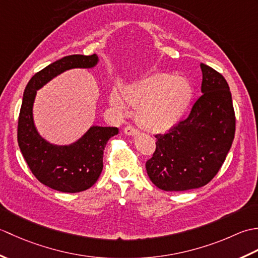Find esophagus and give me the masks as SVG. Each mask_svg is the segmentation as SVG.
Returning a JSON list of instances; mask_svg holds the SVG:
<instances>
[{
  "label": "esophagus",
  "mask_w": 258,
  "mask_h": 258,
  "mask_svg": "<svg viewBox=\"0 0 258 258\" xmlns=\"http://www.w3.org/2000/svg\"><path fill=\"white\" fill-rule=\"evenodd\" d=\"M124 133L126 135H136L139 133V130L135 127L133 125H127L126 127L124 128Z\"/></svg>",
  "instance_id": "esophagus-1"
}]
</instances>
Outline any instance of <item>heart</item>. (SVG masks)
<instances>
[{
    "label": "heart",
    "mask_w": 258,
    "mask_h": 258,
    "mask_svg": "<svg viewBox=\"0 0 258 258\" xmlns=\"http://www.w3.org/2000/svg\"><path fill=\"white\" fill-rule=\"evenodd\" d=\"M193 96V90L183 78L156 73L141 80L127 89L124 97L138 109V122L145 130L160 132L176 124L183 116ZM112 105L123 107L120 98L113 94Z\"/></svg>",
    "instance_id": "obj_1"
}]
</instances>
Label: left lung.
I'll list each match as a JSON object with an SVG mask.
<instances>
[{
	"label": "left lung",
	"mask_w": 258,
	"mask_h": 258,
	"mask_svg": "<svg viewBox=\"0 0 258 258\" xmlns=\"http://www.w3.org/2000/svg\"><path fill=\"white\" fill-rule=\"evenodd\" d=\"M202 96L187 118L155 134L156 149L146 162L151 180L163 190H187L210 183L220 171L235 135L232 94L224 76L201 64Z\"/></svg>",
	"instance_id": "1"
}]
</instances>
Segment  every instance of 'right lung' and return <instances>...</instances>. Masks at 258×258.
<instances>
[{"label":"right lung","instance_id":"right-lung-1","mask_svg":"<svg viewBox=\"0 0 258 258\" xmlns=\"http://www.w3.org/2000/svg\"><path fill=\"white\" fill-rule=\"evenodd\" d=\"M93 55H69L32 76L27 83L20 109L18 143L33 175L48 187L64 193H79L90 188L103 169V153L107 141L118 133L117 127L92 126L83 138L70 146H56L38 135L33 122V102L36 91L56 75L70 69L93 68Z\"/></svg>","mask_w":258,"mask_h":258}]
</instances>
